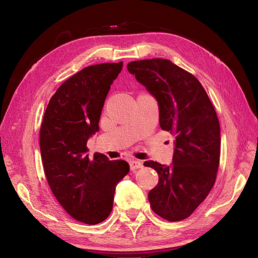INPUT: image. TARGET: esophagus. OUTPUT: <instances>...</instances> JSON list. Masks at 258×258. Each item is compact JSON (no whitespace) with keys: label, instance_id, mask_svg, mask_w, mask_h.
Here are the masks:
<instances>
[{"label":"esophagus","instance_id":"34e87169","mask_svg":"<svg viewBox=\"0 0 258 258\" xmlns=\"http://www.w3.org/2000/svg\"><path fill=\"white\" fill-rule=\"evenodd\" d=\"M141 167H143V163L141 161H139V160H132V161H130V169L132 171L136 170V169H139Z\"/></svg>","mask_w":258,"mask_h":258}]
</instances>
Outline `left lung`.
<instances>
[{"instance_id":"obj_1","label":"left lung","mask_w":258,"mask_h":258,"mask_svg":"<svg viewBox=\"0 0 258 258\" xmlns=\"http://www.w3.org/2000/svg\"><path fill=\"white\" fill-rule=\"evenodd\" d=\"M131 74L156 97L162 130L176 136L172 163L146 161L159 174L148 194L152 211L168 221L189 217L213 188L220 160V125L200 81L170 60L132 61Z\"/></svg>"}]
</instances>
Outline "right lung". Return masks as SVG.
Masks as SVG:
<instances>
[{"label": "right lung", "mask_w": 258, "mask_h": 258, "mask_svg": "<svg viewBox=\"0 0 258 258\" xmlns=\"http://www.w3.org/2000/svg\"><path fill=\"white\" fill-rule=\"evenodd\" d=\"M122 62L87 67L51 96L40 128V151L51 192L74 219L97 224L108 218L117 183L129 172L123 160L101 153L90 159L87 142L99 130L105 99Z\"/></svg>", "instance_id": "obj_1"}]
</instances>
